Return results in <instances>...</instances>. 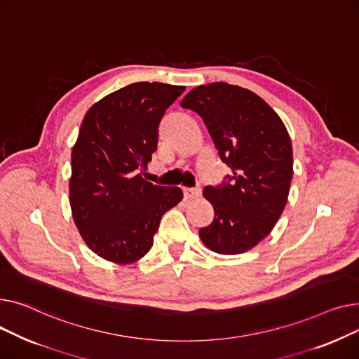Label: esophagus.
<instances>
[{
    "mask_svg": "<svg viewBox=\"0 0 359 359\" xmlns=\"http://www.w3.org/2000/svg\"><path fill=\"white\" fill-rule=\"evenodd\" d=\"M184 197L187 200H193V198H197L201 196V188L200 187H196V188H184Z\"/></svg>",
    "mask_w": 359,
    "mask_h": 359,
    "instance_id": "1",
    "label": "esophagus"
}]
</instances>
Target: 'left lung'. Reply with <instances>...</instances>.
<instances>
[{"mask_svg": "<svg viewBox=\"0 0 359 359\" xmlns=\"http://www.w3.org/2000/svg\"><path fill=\"white\" fill-rule=\"evenodd\" d=\"M181 107L203 118L231 171L222 184L204 188L215 219L200 229V239L217 254H242L271 233L287 204L292 177L288 132L259 95L226 82L191 90Z\"/></svg>", "mask_w": 359, "mask_h": 359, "instance_id": "obj_1", "label": "left lung"}]
</instances>
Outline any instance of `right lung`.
Returning a JSON list of instances; mask_svg holds the SVG:
<instances>
[{
  "instance_id": "obj_1",
  "label": "right lung",
  "mask_w": 359,
  "mask_h": 359,
  "mask_svg": "<svg viewBox=\"0 0 359 359\" xmlns=\"http://www.w3.org/2000/svg\"><path fill=\"white\" fill-rule=\"evenodd\" d=\"M185 87L135 82L87 111L72 149L69 203L82 239L98 257L133 264L154 245L165 212L182 200L178 187L144 181L158 128Z\"/></svg>"
}]
</instances>
